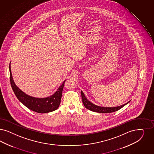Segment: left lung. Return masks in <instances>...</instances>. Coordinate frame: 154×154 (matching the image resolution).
Instances as JSON below:
<instances>
[{"label": "left lung", "instance_id": "1", "mask_svg": "<svg viewBox=\"0 0 154 154\" xmlns=\"http://www.w3.org/2000/svg\"><path fill=\"white\" fill-rule=\"evenodd\" d=\"M81 97H82V100L84 105L85 107L89 110L93 112H100V113H110L112 112H116L118 110L121 109L123 107L126 105L127 103H128L130 101H128L125 104H123L121 106H116V107H103V106H98L90 102L89 100L87 99V98L85 97L84 92L81 90Z\"/></svg>", "mask_w": 154, "mask_h": 154}]
</instances>
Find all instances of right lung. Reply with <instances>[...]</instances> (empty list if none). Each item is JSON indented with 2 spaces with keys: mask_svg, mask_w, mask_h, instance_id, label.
Instances as JSON below:
<instances>
[{
  "mask_svg": "<svg viewBox=\"0 0 154 154\" xmlns=\"http://www.w3.org/2000/svg\"><path fill=\"white\" fill-rule=\"evenodd\" d=\"M10 79L11 87L17 98L29 109L38 113H47L53 112L58 109L61 102L62 92L64 88V80L63 84L58 87L57 91L51 96L45 98H36L29 96L20 90L16 86L11 73V63L9 66Z\"/></svg>",
  "mask_w": 154,
  "mask_h": 154,
  "instance_id": "add662e5",
  "label": "right lung"
}]
</instances>
